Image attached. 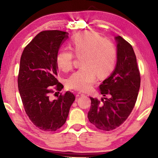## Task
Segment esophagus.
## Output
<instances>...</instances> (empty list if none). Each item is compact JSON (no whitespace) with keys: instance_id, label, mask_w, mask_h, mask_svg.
<instances>
[{"instance_id":"1","label":"esophagus","mask_w":158,"mask_h":158,"mask_svg":"<svg viewBox=\"0 0 158 158\" xmlns=\"http://www.w3.org/2000/svg\"><path fill=\"white\" fill-rule=\"evenodd\" d=\"M84 96V94L81 92L76 93V96L77 97H80V96Z\"/></svg>"}]
</instances>
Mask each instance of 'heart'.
<instances>
[{
    "label": "heart",
    "instance_id": "1",
    "mask_svg": "<svg viewBox=\"0 0 158 158\" xmlns=\"http://www.w3.org/2000/svg\"><path fill=\"white\" fill-rule=\"evenodd\" d=\"M71 49L77 57H81V67L67 79L66 84L70 89L88 91L94 83L97 75L102 78L108 76L115 68V45L96 32L88 31L76 35L72 40ZM73 60L71 50L61 49L56 56L57 66L63 71L68 72L73 69Z\"/></svg>",
    "mask_w": 158,
    "mask_h": 158
}]
</instances>
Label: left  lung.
Listing matches in <instances>:
<instances>
[{"label": "left lung", "mask_w": 158, "mask_h": 158, "mask_svg": "<svg viewBox=\"0 0 158 158\" xmlns=\"http://www.w3.org/2000/svg\"><path fill=\"white\" fill-rule=\"evenodd\" d=\"M117 64L115 70L100 85L105 98L100 101L90 97L88 116L97 128L110 131L125 122L135 107L140 85L136 57L132 45L122 36H116Z\"/></svg>", "instance_id": "1"}]
</instances>
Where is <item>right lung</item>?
Here are the masks:
<instances>
[{
  "label": "right lung",
  "mask_w": 158,
  "mask_h": 158,
  "mask_svg": "<svg viewBox=\"0 0 158 158\" xmlns=\"http://www.w3.org/2000/svg\"><path fill=\"white\" fill-rule=\"evenodd\" d=\"M68 37V32L57 30L42 31L26 46L20 58L18 89L26 113L36 127L46 132L65 123L75 100L69 91L50 98L53 88L58 92L64 88L57 79L56 56Z\"/></svg>",
  "instance_id": "1"
}]
</instances>
